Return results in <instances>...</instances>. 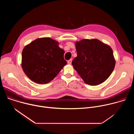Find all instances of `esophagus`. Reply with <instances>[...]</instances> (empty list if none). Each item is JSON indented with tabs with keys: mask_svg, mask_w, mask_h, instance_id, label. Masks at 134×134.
Masks as SVG:
<instances>
[{
	"mask_svg": "<svg viewBox=\"0 0 134 134\" xmlns=\"http://www.w3.org/2000/svg\"><path fill=\"white\" fill-rule=\"evenodd\" d=\"M71 62H72V59H69V60H68L67 61L68 64H69V65L71 64Z\"/></svg>",
	"mask_w": 134,
	"mask_h": 134,
	"instance_id": "34e87169",
	"label": "esophagus"
}]
</instances>
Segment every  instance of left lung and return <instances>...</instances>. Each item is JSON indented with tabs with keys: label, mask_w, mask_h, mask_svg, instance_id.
Returning a JSON list of instances; mask_svg holds the SVG:
<instances>
[{
	"label": "left lung",
	"mask_w": 134,
	"mask_h": 134,
	"mask_svg": "<svg viewBox=\"0 0 134 134\" xmlns=\"http://www.w3.org/2000/svg\"><path fill=\"white\" fill-rule=\"evenodd\" d=\"M77 56L72 65L86 84L97 85L108 79L115 66L111 47L98 39L76 42Z\"/></svg>",
	"instance_id": "obj_1"
}]
</instances>
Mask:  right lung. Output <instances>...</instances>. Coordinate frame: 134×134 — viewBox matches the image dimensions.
<instances>
[{"label":"right lung","mask_w":134,"mask_h":134,"mask_svg":"<svg viewBox=\"0 0 134 134\" xmlns=\"http://www.w3.org/2000/svg\"><path fill=\"white\" fill-rule=\"evenodd\" d=\"M50 37L39 38L24 47L22 67L26 75L38 84L52 81L67 64L64 50Z\"/></svg>","instance_id":"add662e5"}]
</instances>
